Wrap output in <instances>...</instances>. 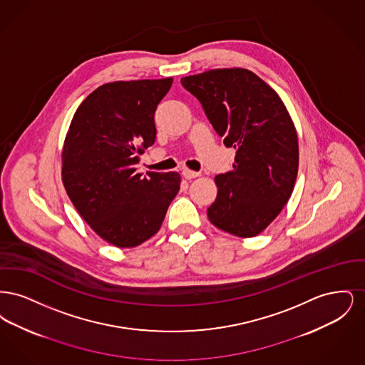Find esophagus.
I'll return each mask as SVG.
<instances>
[{"mask_svg": "<svg viewBox=\"0 0 365 365\" xmlns=\"http://www.w3.org/2000/svg\"><path fill=\"white\" fill-rule=\"evenodd\" d=\"M182 175H183V178H185V179L190 180V179H194V178L200 176V173H195V171H191V170H187V168H186V170H183Z\"/></svg>", "mask_w": 365, "mask_h": 365, "instance_id": "obj_1", "label": "esophagus"}]
</instances>
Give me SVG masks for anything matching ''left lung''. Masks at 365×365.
<instances>
[{"label":"left lung","mask_w":365,"mask_h":365,"mask_svg":"<svg viewBox=\"0 0 365 365\" xmlns=\"http://www.w3.org/2000/svg\"><path fill=\"white\" fill-rule=\"evenodd\" d=\"M201 103L215 131L234 148V170L216 175L210 223L252 238L287 204L298 173V135L278 93L252 71L217 68L180 79Z\"/></svg>","instance_id":"1"}]
</instances>
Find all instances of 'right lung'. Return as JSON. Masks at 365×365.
<instances>
[{
	"label": "right lung",
	"instance_id": "add662e5",
	"mask_svg": "<svg viewBox=\"0 0 365 365\" xmlns=\"http://www.w3.org/2000/svg\"><path fill=\"white\" fill-rule=\"evenodd\" d=\"M173 78L118 81L78 106L61 153V179L90 228L116 247L152 238L180 189L178 173L137 174L139 155L155 143V110Z\"/></svg>",
	"mask_w": 365,
	"mask_h": 365
}]
</instances>
